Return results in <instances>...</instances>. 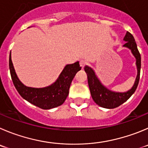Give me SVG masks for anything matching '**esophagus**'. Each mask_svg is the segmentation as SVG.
<instances>
[{
	"label": "esophagus",
	"mask_w": 148,
	"mask_h": 148,
	"mask_svg": "<svg viewBox=\"0 0 148 148\" xmlns=\"http://www.w3.org/2000/svg\"><path fill=\"white\" fill-rule=\"evenodd\" d=\"M79 65H80V66L82 67V69H83L85 66V65H87V61L85 60H81L80 62H79Z\"/></svg>",
	"instance_id": "esophagus-1"
}]
</instances>
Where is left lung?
I'll return each mask as SVG.
<instances>
[{
	"instance_id": "obj_1",
	"label": "left lung",
	"mask_w": 148,
	"mask_h": 148,
	"mask_svg": "<svg viewBox=\"0 0 148 148\" xmlns=\"http://www.w3.org/2000/svg\"><path fill=\"white\" fill-rule=\"evenodd\" d=\"M123 40L126 41L123 47L131 49L132 54L136 58V65L137 68V76L136 80L133 87L129 90L124 93H118V92H113L110 90L102 85L93 69H91L88 66H85V71L88 76V85H89L91 96L96 104L103 108L114 109L119 107L133 95L139 84L141 69V55L132 34L129 32H127Z\"/></svg>"
}]
</instances>
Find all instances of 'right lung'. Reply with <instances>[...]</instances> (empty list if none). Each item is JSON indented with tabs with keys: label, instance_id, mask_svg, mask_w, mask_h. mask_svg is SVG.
I'll return each instance as SVG.
<instances>
[{
	"label": "right lung",
	"instance_id": "1",
	"mask_svg": "<svg viewBox=\"0 0 148 148\" xmlns=\"http://www.w3.org/2000/svg\"><path fill=\"white\" fill-rule=\"evenodd\" d=\"M9 70L14 85L23 99L39 108L49 110L63 104L69 93V90L73 79L76 74L80 71L81 67L79 61L73 64L66 65L57 80L49 86L42 88L27 87L20 82L15 72L11 52L9 55Z\"/></svg>",
	"mask_w": 148,
	"mask_h": 148
}]
</instances>
